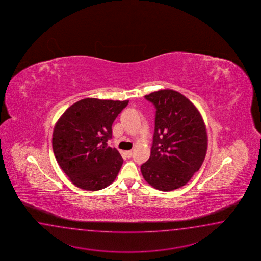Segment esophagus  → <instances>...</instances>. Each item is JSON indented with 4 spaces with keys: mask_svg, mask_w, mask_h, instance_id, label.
<instances>
[{
    "mask_svg": "<svg viewBox=\"0 0 261 261\" xmlns=\"http://www.w3.org/2000/svg\"><path fill=\"white\" fill-rule=\"evenodd\" d=\"M126 155L128 156V159H129V158H132V155H133V152H132V151H126Z\"/></svg>",
    "mask_w": 261,
    "mask_h": 261,
    "instance_id": "1",
    "label": "esophagus"
}]
</instances>
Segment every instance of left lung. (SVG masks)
I'll return each instance as SVG.
<instances>
[{
    "label": "left lung",
    "instance_id": "1",
    "mask_svg": "<svg viewBox=\"0 0 261 261\" xmlns=\"http://www.w3.org/2000/svg\"><path fill=\"white\" fill-rule=\"evenodd\" d=\"M144 97L156 111L151 155L141 166L143 177L155 189H178L204 162L207 149L204 120L194 103L173 90H160Z\"/></svg>",
    "mask_w": 261,
    "mask_h": 261
}]
</instances>
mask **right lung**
Segmentation results:
<instances>
[{"label":"right lung","mask_w":261,"mask_h":261,"mask_svg":"<svg viewBox=\"0 0 261 261\" xmlns=\"http://www.w3.org/2000/svg\"><path fill=\"white\" fill-rule=\"evenodd\" d=\"M128 101L86 98L67 108L53 133L57 163L72 184L88 191L108 187L123 164L116 148L108 146L112 124Z\"/></svg>","instance_id":"obj_1"}]
</instances>
